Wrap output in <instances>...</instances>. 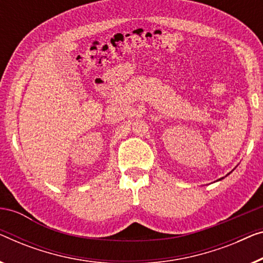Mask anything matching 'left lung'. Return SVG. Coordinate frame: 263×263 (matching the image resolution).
I'll use <instances>...</instances> for the list:
<instances>
[{
    "label": "left lung",
    "mask_w": 263,
    "mask_h": 263,
    "mask_svg": "<svg viewBox=\"0 0 263 263\" xmlns=\"http://www.w3.org/2000/svg\"><path fill=\"white\" fill-rule=\"evenodd\" d=\"M219 180H220V179H219Z\"/></svg>",
    "instance_id": "left-lung-1"
}]
</instances>
